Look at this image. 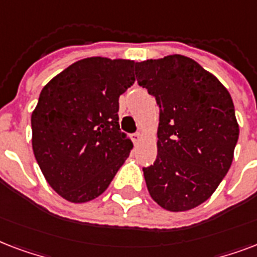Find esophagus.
Masks as SVG:
<instances>
[{"label": "esophagus", "instance_id": "34e87169", "mask_svg": "<svg viewBox=\"0 0 257 257\" xmlns=\"http://www.w3.org/2000/svg\"><path fill=\"white\" fill-rule=\"evenodd\" d=\"M131 141H133V143L137 146V145L142 141V135H141V133H135V134L131 135Z\"/></svg>", "mask_w": 257, "mask_h": 257}]
</instances>
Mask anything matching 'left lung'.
Wrapping results in <instances>:
<instances>
[{
  "label": "left lung",
  "mask_w": 257,
  "mask_h": 257,
  "mask_svg": "<svg viewBox=\"0 0 257 257\" xmlns=\"http://www.w3.org/2000/svg\"><path fill=\"white\" fill-rule=\"evenodd\" d=\"M135 75L160 107L158 154L143 168L147 190L164 209H193L213 194L233 161L238 123L232 97L182 55L137 63Z\"/></svg>",
  "instance_id": "1"
}]
</instances>
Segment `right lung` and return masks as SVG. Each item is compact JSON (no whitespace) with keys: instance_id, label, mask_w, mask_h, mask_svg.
I'll return each mask as SVG.
<instances>
[{"instance_id":"right-lung-1","label":"right lung","mask_w":257,"mask_h":257,"mask_svg":"<svg viewBox=\"0 0 257 257\" xmlns=\"http://www.w3.org/2000/svg\"><path fill=\"white\" fill-rule=\"evenodd\" d=\"M134 60L87 57L53 77L32 112V147L45 180L81 204L104 193L133 149L119 128V96L134 84Z\"/></svg>"}]
</instances>
